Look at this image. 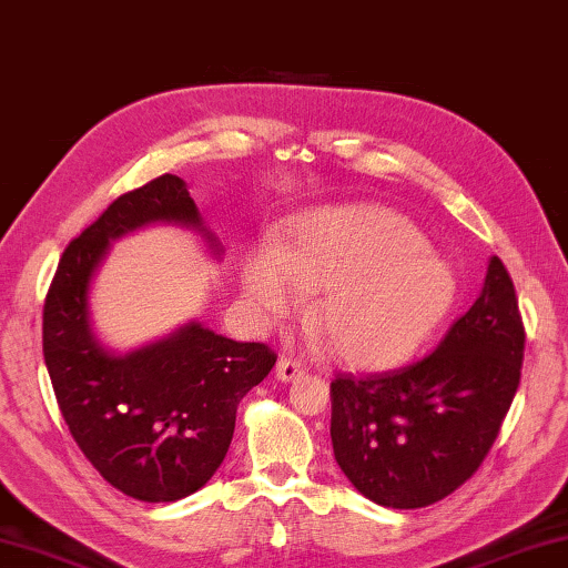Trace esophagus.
Wrapping results in <instances>:
<instances>
[{
    "label": "esophagus",
    "instance_id": "1",
    "mask_svg": "<svg viewBox=\"0 0 568 568\" xmlns=\"http://www.w3.org/2000/svg\"><path fill=\"white\" fill-rule=\"evenodd\" d=\"M305 373V365L295 357H281L275 365V377L283 379V383H291V379L301 377Z\"/></svg>",
    "mask_w": 568,
    "mask_h": 568
}]
</instances>
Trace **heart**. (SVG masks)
<instances>
[{
    "mask_svg": "<svg viewBox=\"0 0 568 568\" xmlns=\"http://www.w3.org/2000/svg\"><path fill=\"white\" fill-rule=\"evenodd\" d=\"M241 287L257 313L291 315L317 295L313 325L349 367L407 359L445 320L457 277L425 235L383 209H343L297 221L273 255L243 263Z\"/></svg>",
    "mask_w": 568,
    "mask_h": 568,
    "instance_id": "obj_1",
    "label": "heart"
}]
</instances>
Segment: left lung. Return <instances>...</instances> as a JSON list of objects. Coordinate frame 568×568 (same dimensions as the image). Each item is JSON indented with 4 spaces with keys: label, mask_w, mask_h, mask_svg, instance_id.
<instances>
[{
    "label": "left lung",
    "mask_w": 568,
    "mask_h": 568,
    "mask_svg": "<svg viewBox=\"0 0 568 568\" xmlns=\"http://www.w3.org/2000/svg\"><path fill=\"white\" fill-rule=\"evenodd\" d=\"M519 301L491 257L484 291L442 343L415 363L329 383V437L339 469L383 507L419 509L449 497L487 459L524 363Z\"/></svg>",
    "instance_id": "1"
}]
</instances>
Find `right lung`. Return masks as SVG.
<instances>
[{
  "label": "right lung",
  "mask_w": 568,
  "mask_h": 568,
  "mask_svg": "<svg viewBox=\"0 0 568 568\" xmlns=\"http://www.w3.org/2000/svg\"><path fill=\"white\" fill-rule=\"evenodd\" d=\"M151 221L201 229L179 176L163 173L119 195L67 245L44 301L41 345L61 417L84 457L113 489L159 504L213 477L231 447L239 402L277 355L195 323L126 357L99 347L89 327L91 275L111 239Z\"/></svg>",
  "instance_id": "right-lung-1"
}]
</instances>
